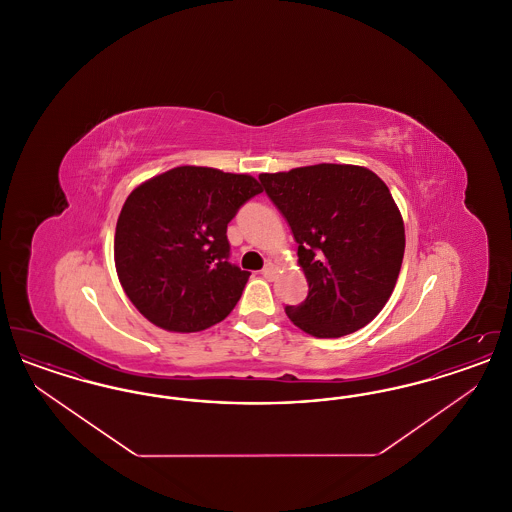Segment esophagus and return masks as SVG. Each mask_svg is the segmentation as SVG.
<instances>
[{"label":"esophagus","instance_id":"1","mask_svg":"<svg viewBox=\"0 0 512 512\" xmlns=\"http://www.w3.org/2000/svg\"><path fill=\"white\" fill-rule=\"evenodd\" d=\"M261 274H263V278H267V280H272L274 278V274H276V267L272 265V263H267L263 270H261Z\"/></svg>","mask_w":512,"mask_h":512}]
</instances>
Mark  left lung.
Wrapping results in <instances>:
<instances>
[{
	"instance_id": "1",
	"label": "left lung",
	"mask_w": 512,
	"mask_h": 512,
	"mask_svg": "<svg viewBox=\"0 0 512 512\" xmlns=\"http://www.w3.org/2000/svg\"><path fill=\"white\" fill-rule=\"evenodd\" d=\"M292 228L309 282L303 303L288 305L295 326L340 338L376 317L395 288L405 226L388 186L368 169L322 163L259 176Z\"/></svg>"
}]
</instances>
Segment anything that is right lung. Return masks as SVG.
I'll list each match as a JSON object with an SVG mask.
<instances>
[{
	"mask_svg": "<svg viewBox=\"0 0 512 512\" xmlns=\"http://www.w3.org/2000/svg\"><path fill=\"white\" fill-rule=\"evenodd\" d=\"M261 186L247 174L176 167L122 205L115 267L134 307L171 332H199L230 315L249 272L230 263L228 222Z\"/></svg>",
	"mask_w": 512,
	"mask_h": 512,
	"instance_id": "obj_1",
	"label": "right lung"
}]
</instances>
